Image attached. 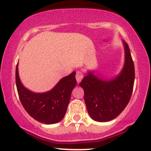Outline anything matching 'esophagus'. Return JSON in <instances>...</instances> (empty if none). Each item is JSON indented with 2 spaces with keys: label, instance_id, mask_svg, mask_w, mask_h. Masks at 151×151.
I'll list each match as a JSON object with an SVG mask.
<instances>
[{
  "label": "esophagus",
  "instance_id": "1",
  "mask_svg": "<svg viewBox=\"0 0 151 151\" xmlns=\"http://www.w3.org/2000/svg\"><path fill=\"white\" fill-rule=\"evenodd\" d=\"M75 77H76V79H77V82L79 83L81 81V79H83V77H84V74H83L82 72L78 70V71H77V72H76Z\"/></svg>",
  "mask_w": 151,
  "mask_h": 151
}]
</instances>
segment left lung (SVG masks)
<instances>
[{"label": "left lung", "mask_w": 151, "mask_h": 151, "mask_svg": "<svg viewBox=\"0 0 151 151\" xmlns=\"http://www.w3.org/2000/svg\"><path fill=\"white\" fill-rule=\"evenodd\" d=\"M124 43L125 65L118 77L104 81L89 73L79 83L84 91V99L88 113L94 121L106 122L115 119L131 99L135 79L134 64L129 45Z\"/></svg>", "instance_id": "8db88e82"}]
</instances>
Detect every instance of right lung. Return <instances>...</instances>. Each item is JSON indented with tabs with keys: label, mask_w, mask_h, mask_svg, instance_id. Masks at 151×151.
<instances>
[{
	"label": "right lung",
	"mask_w": 151,
	"mask_h": 151,
	"mask_svg": "<svg viewBox=\"0 0 151 151\" xmlns=\"http://www.w3.org/2000/svg\"><path fill=\"white\" fill-rule=\"evenodd\" d=\"M15 81L19 99L30 116L45 124L58 123L65 116L71 93L77 84L75 72L62 78L51 91L36 93L25 89L19 79L18 64Z\"/></svg>",
	"instance_id": "right-lung-1"
}]
</instances>
